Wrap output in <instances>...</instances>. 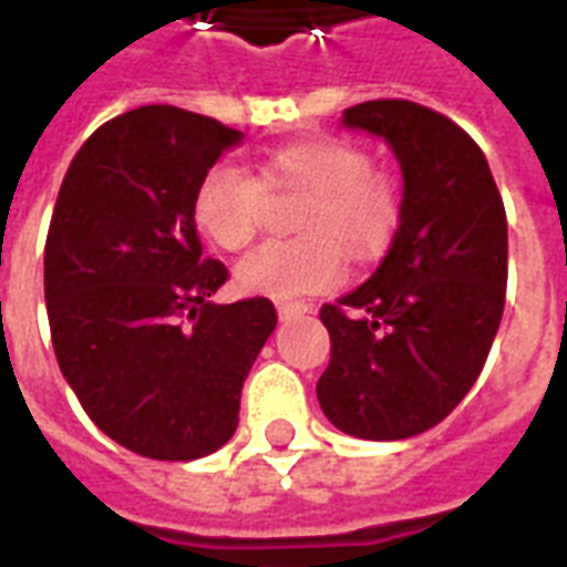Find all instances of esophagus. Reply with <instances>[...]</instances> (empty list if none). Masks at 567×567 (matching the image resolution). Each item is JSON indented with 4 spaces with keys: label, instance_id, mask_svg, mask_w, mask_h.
Segmentation results:
<instances>
[{
    "label": "esophagus",
    "instance_id": "obj_1",
    "mask_svg": "<svg viewBox=\"0 0 567 567\" xmlns=\"http://www.w3.org/2000/svg\"><path fill=\"white\" fill-rule=\"evenodd\" d=\"M276 312H279V318H293V315L309 312V306L306 302H276Z\"/></svg>",
    "mask_w": 567,
    "mask_h": 567
}]
</instances>
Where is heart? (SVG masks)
<instances>
[{"label": "heart", "mask_w": 567, "mask_h": 567, "mask_svg": "<svg viewBox=\"0 0 567 567\" xmlns=\"http://www.w3.org/2000/svg\"><path fill=\"white\" fill-rule=\"evenodd\" d=\"M309 193L297 216V240H270L237 265L246 293L297 300L327 291L344 276V254L365 261L395 235L401 219L399 187L371 168L369 151L357 142L302 140L274 151L261 181L237 163H216L202 175L193 198L196 228L226 252L252 244L265 219L267 190Z\"/></svg>", "instance_id": "heart-1"}]
</instances>
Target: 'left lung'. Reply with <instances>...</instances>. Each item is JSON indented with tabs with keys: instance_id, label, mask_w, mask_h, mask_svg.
<instances>
[{
	"instance_id": "obj_1",
	"label": "left lung",
	"mask_w": 567,
	"mask_h": 567,
	"mask_svg": "<svg viewBox=\"0 0 567 567\" xmlns=\"http://www.w3.org/2000/svg\"><path fill=\"white\" fill-rule=\"evenodd\" d=\"M348 127L378 133L404 172L401 223L357 291L323 302L330 365L318 401L362 440L422 434L464 401L503 321L508 226L482 148L413 101H365Z\"/></svg>"
}]
</instances>
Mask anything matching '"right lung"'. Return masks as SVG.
Instances as JSON below:
<instances>
[{
    "mask_svg": "<svg viewBox=\"0 0 567 567\" xmlns=\"http://www.w3.org/2000/svg\"><path fill=\"white\" fill-rule=\"evenodd\" d=\"M240 130L140 106L85 140L55 198L43 297L64 380L106 437L154 461L228 443L276 327L267 297L216 306L228 267L202 255L193 198Z\"/></svg>",
    "mask_w": 567,
    "mask_h": 567,
    "instance_id": "add662e5",
    "label": "right lung"
}]
</instances>
